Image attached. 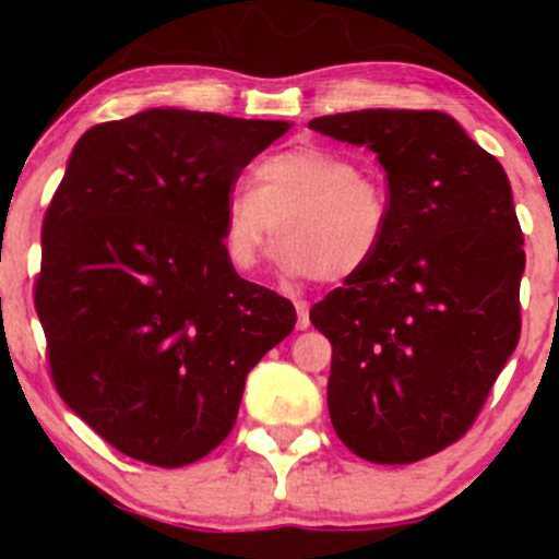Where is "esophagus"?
I'll return each instance as SVG.
<instances>
[{"label": "esophagus", "mask_w": 559, "mask_h": 559, "mask_svg": "<svg viewBox=\"0 0 559 559\" xmlns=\"http://www.w3.org/2000/svg\"><path fill=\"white\" fill-rule=\"evenodd\" d=\"M294 305H297V329H310V305H307L305 299H297Z\"/></svg>", "instance_id": "34e87169"}]
</instances>
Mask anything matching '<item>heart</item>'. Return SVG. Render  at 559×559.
<instances>
[{"label": "heart", "mask_w": 559, "mask_h": 559, "mask_svg": "<svg viewBox=\"0 0 559 559\" xmlns=\"http://www.w3.org/2000/svg\"><path fill=\"white\" fill-rule=\"evenodd\" d=\"M258 189H234L223 210V247L239 271H252L275 234V262L288 275L352 278L386 239L389 199L355 159L318 144L265 157Z\"/></svg>", "instance_id": "obj_1"}]
</instances>
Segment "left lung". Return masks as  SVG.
I'll use <instances>...</instances> for the list:
<instances>
[{"mask_svg":"<svg viewBox=\"0 0 559 559\" xmlns=\"http://www.w3.org/2000/svg\"><path fill=\"white\" fill-rule=\"evenodd\" d=\"M310 128L376 152L389 181L381 249L310 310L333 346V431L368 463H418L471 431L521 338L510 181L439 110L338 112Z\"/></svg>","mask_w":559,"mask_h":559,"instance_id":"1","label":"left lung"}]
</instances>
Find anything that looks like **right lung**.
<instances>
[{"instance_id":"add662e5","label":"right lung","mask_w":559,"mask_h":559,"mask_svg":"<svg viewBox=\"0 0 559 559\" xmlns=\"http://www.w3.org/2000/svg\"><path fill=\"white\" fill-rule=\"evenodd\" d=\"M286 120L144 110L88 128L41 226L34 305L57 394L107 444L197 463L297 310L234 271L223 210Z\"/></svg>"}]
</instances>
